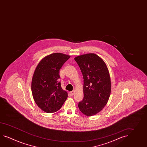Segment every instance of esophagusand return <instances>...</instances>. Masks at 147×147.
Segmentation results:
<instances>
[{
    "mask_svg": "<svg viewBox=\"0 0 147 147\" xmlns=\"http://www.w3.org/2000/svg\"><path fill=\"white\" fill-rule=\"evenodd\" d=\"M74 93H75V91H72L70 92V94L71 95H73L74 94Z\"/></svg>",
    "mask_w": 147,
    "mask_h": 147,
    "instance_id": "esophagus-1",
    "label": "esophagus"
}]
</instances>
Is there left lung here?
I'll list each match as a JSON object with an SVG mask.
<instances>
[{
	"label": "left lung",
	"mask_w": 147,
	"mask_h": 147,
	"mask_svg": "<svg viewBox=\"0 0 147 147\" xmlns=\"http://www.w3.org/2000/svg\"><path fill=\"white\" fill-rule=\"evenodd\" d=\"M74 59L84 79V98L78 103V108L86 116H93L105 108L110 98L111 84L109 70L103 60L94 53L78 56Z\"/></svg>",
	"instance_id": "8db88e82"
}]
</instances>
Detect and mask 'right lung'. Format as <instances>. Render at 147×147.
Listing matches in <instances>:
<instances>
[{
    "instance_id": "obj_1",
    "label": "right lung",
    "mask_w": 147,
    "mask_h": 147,
    "mask_svg": "<svg viewBox=\"0 0 147 147\" xmlns=\"http://www.w3.org/2000/svg\"><path fill=\"white\" fill-rule=\"evenodd\" d=\"M70 56L56 53L40 61L33 74L32 92L36 105L42 111L53 113L59 110L68 96L59 81V69Z\"/></svg>"
}]
</instances>
